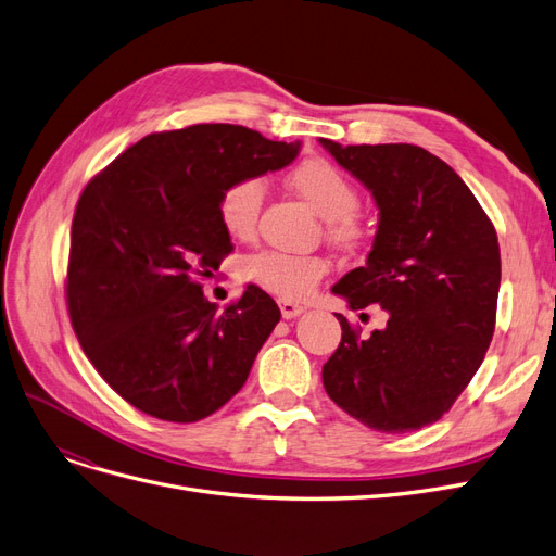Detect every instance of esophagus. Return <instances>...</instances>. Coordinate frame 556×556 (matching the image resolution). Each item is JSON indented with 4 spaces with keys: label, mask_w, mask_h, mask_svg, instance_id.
I'll return each instance as SVG.
<instances>
[{
    "label": "esophagus",
    "mask_w": 556,
    "mask_h": 556,
    "mask_svg": "<svg viewBox=\"0 0 556 556\" xmlns=\"http://www.w3.org/2000/svg\"><path fill=\"white\" fill-rule=\"evenodd\" d=\"M278 305H280V313H282V319H294V317H299V315H303L305 313V307L303 305H299V303H292V301H278Z\"/></svg>",
    "instance_id": "esophagus-1"
}]
</instances>
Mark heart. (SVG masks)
<instances>
[{
  "label": "heart",
  "mask_w": 556,
  "mask_h": 556,
  "mask_svg": "<svg viewBox=\"0 0 556 556\" xmlns=\"http://www.w3.org/2000/svg\"><path fill=\"white\" fill-rule=\"evenodd\" d=\"M290 185L309 207L328 220V235L340 247H355L365 237V226L355 212L361 205L358 187L340 166L324 157H309L292 170ZM262 203L264 182L253 175L241 177L218 198L220 226L235 239H251L257 230ZM243 271L262 290L287 301H299L313 292L315 285L328 274V260L321 255L266 249L251 255L243 264Z\"/></svg>",
  "instance_id": "b5f03b06"
}]
</instances>
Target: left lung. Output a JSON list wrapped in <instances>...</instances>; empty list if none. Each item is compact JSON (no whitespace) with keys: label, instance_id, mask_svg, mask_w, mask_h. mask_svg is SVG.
I'll list each match as a JSON object with an SVG mask.
<instances>
[{"label":"left lung","instance_id":"obj_1","mask_svg":"<svg viewBox=\"0 0 556 556\" xmlns=\"http://www.w3.org/2000/svg\"><path fill=\"white\" fill-rule=\"evenodd\" d=\"M319 143L379 207L365 266L332 285L351 309L379 303L388 324L361 338L346 317L321 369L328 396L365 427L433 425L477 374L493 340L500 243L458 173L410 143Z\"/></svg>","mask_w":556,"mask_h":556}]
</instances>
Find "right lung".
Masks as SVG:
<instances>
[{
	"label": "right lung",
	"mask_w": 556,
	"mask_h": 556,
	"mask_svg": "<svg viewBox=\"0 0 556 556\" xmlns=\"http://www.w3.org/2000/svg\"><path fill=\"white\" fill-rule=\"evenodd\" d=\"M299 150L241 125H191L143 137L86 185L65 294L86 358L127 404L198 421L247 383L280 309L255 285L226 309L207 301L203 280L232 251L218 198Z\"/></svg>",
	"instance_id": "obj_1"
}]
</instances>
